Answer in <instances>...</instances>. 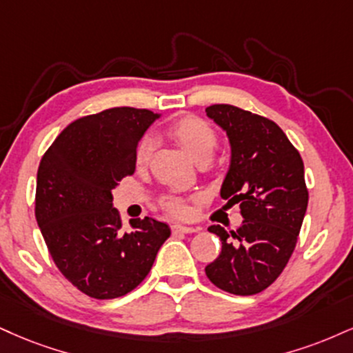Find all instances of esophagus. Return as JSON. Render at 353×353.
I'll return each mask as SVG.
<instances>
[{
	"label": "esophagus",
	"instance_id": "1",
	"mask_svg": "<svg viewBox=\"0 0 353 353\" xmlns=\"http://www.w3.org/2000/svg\"><path fill=\"white\" fill-rule=\"evenodd\" d=\"M199 228L195 227H184V225H172L171 227V232L172 235H179V233H194L197 232Z\"/></svg>",
	"mask_w": 353,
	"mask_h": 353
}]
</instances>
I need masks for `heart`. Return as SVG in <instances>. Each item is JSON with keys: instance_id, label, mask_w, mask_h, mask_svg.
Returning a JSON list of instances; mask_svg holds the SVG:
<instances>
[{"instance_id": "1", "label": "heart", "mask_w": 353, "mask_h": 353, "mask_svg": "<svg viewBox=\"0 0 353 353\" xmlns=\"http://www.w3.org/2000/svg\"><path fill=\"white\" fill-rule=\"evenodd\" d=\"M168 133L197 164L209 163L219 144V136L207 121L199 117H184L168 126ZM152 139L143 136L134 151V165L138 169L148 168L152 156ZM159 207L165 214L176 219H184L190 214L188 201L181 195L165 194L159 199Z\"/></svg>"}]
</instances>
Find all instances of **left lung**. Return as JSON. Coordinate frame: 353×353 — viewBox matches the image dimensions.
<instances>
[{
	"label": "left lung",
	"mask_w": 353,
	"mask_h": 353,
	"mask_svg": "<svg viewBox=\"0 0 353 353\" xmlns=\"http://www.w3.org/2000/svg\"><path fill=\"white\" fill-rule=\"evenodd\" d=\"M205 113L232 144L220 195L240 203L243 215L236 230L209 227L222 240V252L205 274L230 294H258L278 279L296 248L309 201L303 158L270 118L223 103L210 105Z\"/></svg>",
	"instance_id": "8db88e82"
}]
</instances>
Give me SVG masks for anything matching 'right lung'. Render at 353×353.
Here are the masks:
<instances>
[{
  "label": "right lung",
  "instance_id": "add662e5",
  "mask_svg": "<svg viewBox=\"0 0 353 353\" xmlns=\"http://www.w3.org/2000/svg\"><path fill=\"white\" fill-rule=\"evenodd\" d=\"M158 118L150 110L108 108L72 121L37 169L36 220L59 271L83 294L114 299L146 278L171 235L158 220L123 232L112 189L134 172V151Z\"/></svg>",
  "mask_w": 353,
  "mask_h": 353
}]
</instances>
